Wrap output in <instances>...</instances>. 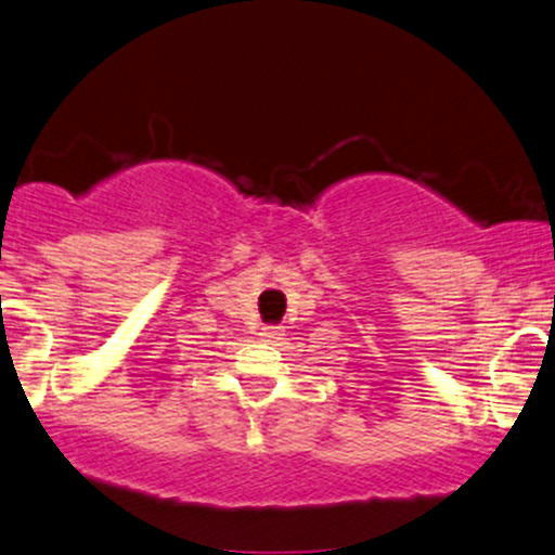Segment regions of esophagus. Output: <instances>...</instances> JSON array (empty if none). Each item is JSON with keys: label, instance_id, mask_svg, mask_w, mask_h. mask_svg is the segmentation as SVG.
Listing matches in <instances>:
<instances>
[{"label": "esophagus", "instance_id": "esophagus-1", "mask_svg": "<svg viewBox=\"0 0 555 555\" xmlns=\"http://www.w3.org/2000/svg\"><path fill=\"white\" fill-rule=\"evenodd\" d=\"M284 336L282 326H263L260 328V339L263 341H279Z\"/></svg>", "mask_w": 555, "mask_h": 555}]
</instances>
